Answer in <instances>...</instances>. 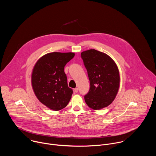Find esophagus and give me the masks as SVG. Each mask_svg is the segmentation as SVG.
Masks as SVG:
<instances>
[{"instance_id": "34e87169", "label": "esophagus", "mask_w": 156, "mask_h": 156, "mask_svg": "<svg viewBox=\"0 0 156 156\" xmlns=\"http://www.w3.org/2000/svg\"><path fill=\"white\" fill-rule=\"evenodd\" d=\"M74 92H75V93H78V88H77V87L75 88V89H74Z\"/></svg>"}]
</instances>
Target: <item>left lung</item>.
<instances>
[{
	"mask_svg": "<svg viewBox=\"0 0 156 156\" xmlns=\"http://www.w3.org/2000/svg\"><path fill=\"white\" fill-rule=\"evenodd\" d=\"M87 72L90 89L84 96L87 106L93 110L107 107L114 101L120 87L118 66L107 54L95 49L81 53Z\"/></svg>",
	"mask_w": 156,
	"mask_h": 156,
	"instance_id": "8db88e82",
	"label": "left lung"
}]
</instances>
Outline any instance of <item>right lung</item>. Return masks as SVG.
Masks as SVG:
<instances>
[{"label": "right lung", "instance_id": "add662e5", "mask_svg": "<svg viewBox=\"0 0 156 156\" xmlns=\"http://www.w3.org/2000/svg\"><path fill=\"white\" fill-rule=\"evenodd\" d=\"M75 56L74 52H54L40 57L31 73V85L37 99L54 111L69 104L73 90L68 86L64 66Z\"/></svg>", "mask_w": 156, "mask_h": 156}]
</instances>
